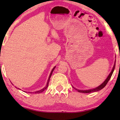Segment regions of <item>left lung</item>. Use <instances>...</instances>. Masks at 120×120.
<instances>
[{"label": "left lung", "mask_w": 120, "mask_h": 120, "mask_svg": "<svg viewBox=\"0 0 120 120\" xmlns=\"http://www.w3.org/2000/svg\"><path fill=\"white\" fill-rule=\"evenodd\" d=\"M116 63V62H115ZM115 66H116V63H114V65L113 66V68H112V71H111L110 74L109 75V76L107 77V78H106V80L104 81L103 83H101V85H100V86H99L97 87V88H95V89H89V90H78V89H77V90H78V92H81V93H86V94H88V93H91V92H97V91H99V90H101V89H102L103 88H104V87L106 85V84H107V82H109V81L110 80V79L111 77H112V73H113V71L114 70V68H115Z\"/></svg>", "instance_id": "8db88e82"}]
</instances>
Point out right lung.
Instances as JSON below:
<instances>
[{"instance_id":"obj_1","label":"right lung","mask_w":120,"mask_h":120,"mask_svg":"<svg viewBox=\"0 0 120 120\" xmlns=\"http://www.w3.org/2000/svg\"><path fill=\"white\" fill-rule=\"evenodd\" d=\"M55 67H54L53 68V70H52V71H51V73H50V75H49V79H48V82H47L46 86L45 87V88H43V89H41V90H39V91H37V92H35V94H40V93H41V92H43V91H44V90H45L46 89H47V88H48V85H49V80H50V77H51V75H52V72H53V70H54V69L55 68Z\"/></svg>"}]
</instances>
